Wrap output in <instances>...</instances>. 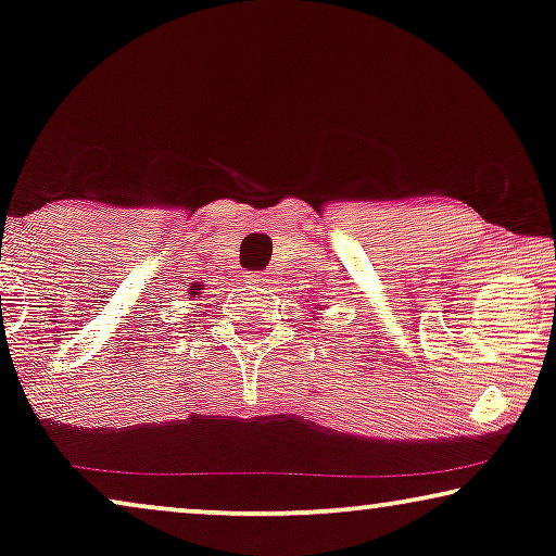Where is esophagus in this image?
<instances>
[{
    "label": "esophagus",
    "mask_w": 556,
    "mask_h": 556,
    "mask_svg": "<svg viewBox=\"0 0 556 556\" xmlns=\"http://www.w3.org/2000/svg\"><path fill=\"white\" fill-rule=\"evenodd\" d=\"M268 273H253V276H248V280H250V283H255V286H265V283H268Z\"/></svg>",
    "instance_id": "1"
}]
</instances>
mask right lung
<instances>
[{
	"instance_id": "right-lung-1",
	"label": "right lung",
	"mask_w": 556,
	"mask_h": 556,
	"mask_svg": "<svg viewBox=\"0 0 556 556\" xmlns=\"http://www.w3.org/2000/svg\"><path fill=\"white\" fill-rule=\"evenodd\" d=\"M197 293H200V288H192V295L197 299Z\"/></svg>"
}]
</instances>
